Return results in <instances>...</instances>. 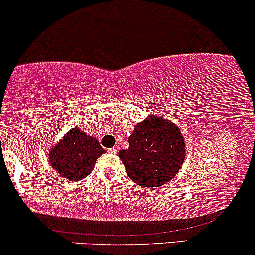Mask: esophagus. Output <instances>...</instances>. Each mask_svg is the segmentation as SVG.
Returning <instances> with one entry per match:
<instances>
[{
	"label": "esophagus",
	"mask_w": 255,
	"mask_h": 255,
	"mask_svg": "<svg viewBox=\"0 0 255 255\" xmlns=\"http://www.w3.org/2000/svg\"><path fill=\"white\" fill-rule=\"evenodd\" d=\"M117 152H118V149L117 148H109L108 149V153H111V154H117Z\"/></svg>",
	"instance_id": "1"
}]
</instances>
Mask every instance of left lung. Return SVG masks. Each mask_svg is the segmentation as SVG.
Returning a JSON list of instances; mask_svg holds the SVG:
<instances>
[{
	"label": "left lung",
	"mask_w": 255,
	"mask_h": 255,
	"mask_svg": "<svg viewBox=\"0 0 255 255\" xmlns=\"http://www.w3.org/2000/svg\"><path fill=\"white\" fill-rule=\"evenodd\" d=\"M183 136L171 120L150 114L136 124L128 137V148L119 157L136 185L159 187L169 182L185 160Z\"/></svg>",
	"instance_id": "left-lung-1"
}]
</instances>
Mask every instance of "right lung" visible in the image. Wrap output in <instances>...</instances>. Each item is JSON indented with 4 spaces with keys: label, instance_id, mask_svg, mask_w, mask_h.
<instances>
[{
    "label": "right lung",
    "instance_id": "1",
    "mask_svg": "<svg viewBox=\"0 0 255 255\" xmlns=\"http://www.w3.org/2000/svg\"><path fill=\"white\" fill-rule=\"evenodd\" d=\"M106 150L97 139L74 128L50 149L48 159L63 179L79 181L94 170L96 160Z\"/></svg>",
    "mask_w": 255,
    "mask_h": 255
}]
</instances>
